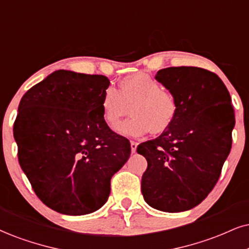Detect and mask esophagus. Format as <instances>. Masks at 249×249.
<instances>
[{"label":"esophagus","instance_id":"1","mask_svg":"<svg viewBox=\"0 0 249 249\" xmlns=\"http://www.w3.org/2000/svg\"><path fill=\"white\" fill-rule=\"evenodd\" d=\"M130 146H131V152L135 153L136 152V149H137V143L134 142V141H130Z\"/></svg>","mask_w":249,"mask_h":249}]
</instances>
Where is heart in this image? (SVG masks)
I'll return each instance as SVG.
<instances>
[{"instance_id":"obj_1","label":"heart","mask_w":249,"mask_h":249,"mask_svg":"<svg viewBox=\"0 0 249 249\" xmlns=\"http://www.w3.org/2000/svg\"><path fill=\"white\" fill-rule=\"evenodd\" d=\"M131 107L132 118L118 124ZM101 116L110 128L118 124L116 131L124 136L139 137L146 133L160 135L173 124L178 114V100L174 93L151 76L136 72L125 76L118 88H107L100 99Z\"/></svg>"}]
</instances>
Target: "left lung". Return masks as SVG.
Masks as SVG:
<instances>
[{
    "label": "left lung",
    "mask_w": 249,
    "mask_h": 249,
    "mask_svg": "<svg viewBox=\"0 0 249 249\" xmlns=\"http://www.w3.org/2000/svg\"><path fill=\"white\" fill-rule=\"evenodd\" d=\"M156 79L178 100L173 124L157 139L137 146L148 160L142 177L150 207L180 213L201 203L219 179L232 146L234 110L216 73L197 67H170Z\"/></svg>",
    "instance_id": "obj_1"
}]
</instances>
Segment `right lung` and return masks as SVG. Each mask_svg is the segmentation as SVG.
<instances>
[{
    "label": "right lung",
    "mask_w": 249,
    "mask_h": 249,
    "mask_svg": "<svg viewBox=\"0 0 249 249\" xmlns=\"http://www.w3.org/2000/svg\"><path fill=\"white\" fill-rule=\"evenodd\" d=\"M108 87L106 76L57 70L31 88L18 106V161L36 195L60 213L100 209L110 179L130 156L129 141L101 116Z\"/></svg>",
    "instance_id": "right-lung-1"
}]
</instances>
